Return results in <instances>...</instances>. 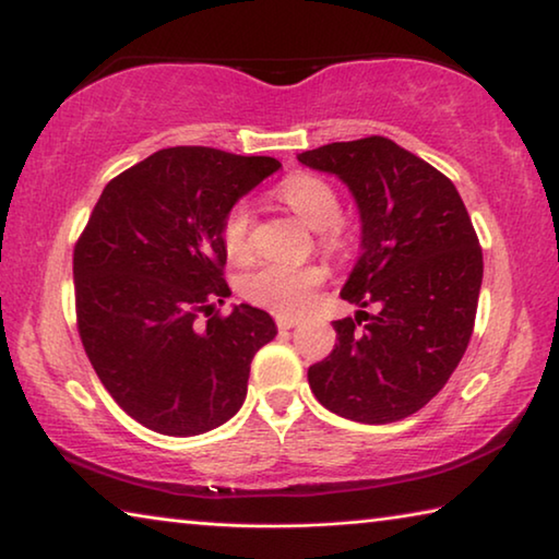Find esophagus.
<instances>
[{
    "mask_svg": "<svg viewBox=\"0 0 559 559\" xmlns=\"http://www.w3.org/2000/svg\"><path fill=\"white\" fill-rule=\"evenodd\" d=\"M298 323H300V318H296V316H276L278 330H290V328H296Z\"/></svg>",
    "mask_w": 559,
    "mask_h": 559,
    "instance_id": "esophagus-1",
    "label": "esophagus"
}]
</instances>
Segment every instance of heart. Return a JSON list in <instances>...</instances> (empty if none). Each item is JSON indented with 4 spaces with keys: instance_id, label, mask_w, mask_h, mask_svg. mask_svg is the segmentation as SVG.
<instances>
[{
    "instance_id": "obj_1",
    "label": "heart",
    "mask_w": 559,
    "mask_h": 559,
    "mask_svg": "<svg viewBox=\"0 0 559 559\" xmlns=\"http://www.w3.org/2000/svg\"><path fill=\"white\" fill-rule=\"evenodd\" d=\"M276 194L296 212L310 229L320 231V241L328 251L343 249L345 231L340 226V197L333 185L316 175H293L281 182ZM251 226L253 212L249 202H236L224 216L222 241L234 261L251 257ZM325 273L318 266H286V263H266L241 278V293L253 306L271 313L288 316L300 313L310 306L316 288Z\"/></svg>"
}]
</instances>
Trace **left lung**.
<instances>
[{"mask_svg":"<svg viewBox=\"0 0 559 559\" xmlns=\"http://www.w3.org/2000/svg\"><path fill=\"white\" fill-rule=\"evenodd\" d=\"M298 163L353 192L362 236L340 296L377 310L335 320L337 345L308 370L310 390L345 419L400 421L441 392L468 347L484 281L471 216L449 177L380 135Z\"/></svg>","mask_w":559,"mask_h":559,"instance_id":"8db88e82","label":"left lung"}]
</instances>
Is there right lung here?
Instances as JSON below:
<instances>
[{
  "instance_id": "obj_1",
  "label": "right lung",
  "mask_w": 559,
  "mask_h": 559,
  "mask_svg": "<svg viewBox=\"0 0 559 559\" xmlns=\"http://www.w3.org/2000/svg\"><path fill=\"white\" fill-rule=\"evenodd\" d=\"M278 167L167 147L110 179L93 206L73 251L79 335L103 386L143 427L197 437L241 409L251 359L278 330L249 302L212 313L231 296L222 224Z\"/></svg>"
}]
</instances>
